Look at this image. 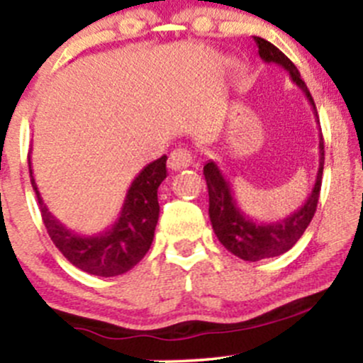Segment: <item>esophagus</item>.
<instances>
[{
  "label": "esophagus",
  "instance_id": "esophagus-1",
  "mask_svg": "<svg viewBox=\"0 0 363 363\" xmlns=\"http://www.w3.org/2000/svg\"><path fill=\"white\" fill-rule=\"evenodd\" d=\"M191 163H193L191 152L184 147H179V149H174V151L170 152L167 164L170 170H181V168L189 167Z\"/></svg>",
  "mask_w": 363,
  "mask_h": 363
}]
</instances>
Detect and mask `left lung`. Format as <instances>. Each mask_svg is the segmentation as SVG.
<instances>
[{
  "label": "left lung",
  "instance_id": "left-lung-1",
  "mask_svg": "<svg viewBox=\"0 0 363 363\" xmlns=\"http://www.w3.org/2000/svg\"><path fill=\"white\" fill-rule=\"evenodd\" d=\"M258 45V54L265 63H276L277 67L284 68L290 73L291 80L303 91L309 104L313 105L314 116L318 119L316 105L313 96L307 89L306 82L300 79L298 69L276 45L267 40L255 36ZM320 123V121H318ZM325 149L323 137L320 140V167H318L316 181H314L313 191L309 193L307 200L298 211L291 212L288 218L272 223H258L250 216L244 214L233 199V191L230 182L223 177L221 170L214 161H207L203 167L205 181L208 189V218H211L212 228L219 242L226 247L232 255L239 256L246 262H258L263 258H274L283 252L290 251L295 246L296 240L303 235L306 228L309 226L314 212L318 207L321 189V175H323Z\"/></svg>",
  "mask_w": 363,
  "mask_h": 363
}]
</instances>
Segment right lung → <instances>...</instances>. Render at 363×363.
Masks as SVG:
<instances>
[{
	"mask_svg": "<svg viewBox=\"0 0 363 363\" xmlns=\"http://www.w3.org/2000/svg\"><path fill=\"white\" fill-rule=\"evenodd\" d=\"M29 177L38 200L43 225L56 247L77 269L100 277L121 276L133 269L145 256L155 239L160 218L158 188L167 177V156H161L133 179L116 223L98 235H79L61 225L43 203L35 177L31 160Z\"/></svg>",
	"mask_w": 363,
	"mask_h": 363,
	"instance_id": "obj_1",
	"label": "right lung"
}]
</instances>
